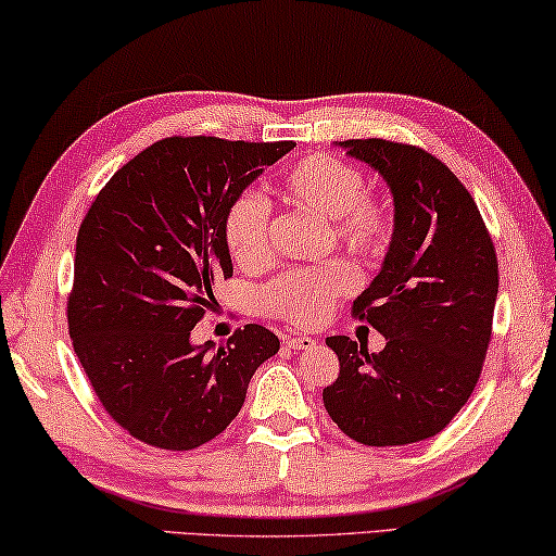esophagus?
Returning a JSON list of instances; mask_svg holds the SVG:
<instances>
[{"instance_id": "34e87169", "label": "esophagus", "mask_w": 556, "mask_h": 556, "mask_svg": "<svg viewBox=\"0 0 556 556\" xmlns=\"http://www.w3.org/2000/svg\"><path fill=\"white\" fill-rule=\"evenodd\" d=\"M286 346H290V349H313V346H317V342L313 337H288L286 339Z\"/></svg>"}]
</instances>
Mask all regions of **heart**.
Here are the masks:
<instances>
[{
    "mask_svg": "<svg viewBox=\"0 0 556 556\" xmlns=\"http://www.w3.org/2000/svg\"><path fill=\"white\" fill-rule=\"evenodd\" d=\"M278 190L288 202L319 217L332 219L337 241L358 256L383 251L391 219L383 204L366 194L364 173L344 159L309 153L278 178ZM268 202L258 194H241L224 217V243L241 268H258L270 258ZM354 276L342 263L323 268H300L278 276L263 290L268 313L295 327L315 325L329 315L334 298L352 290Z\"/></svg>",
    "mask_w": 556,
    "mask_h": 556,
    "instance_id": "heart-1",
    "label": "heart"
}]
</instances>
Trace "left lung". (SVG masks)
<instances>
[{"label":"left lung","mask_w":556,"mask_h":556,"mask_svg":"<svg viewBox=\"0 0 556 556\" xmlns=\"http://www.w3.org/2000/svg\"><path fill=\"white\" fill-rule=\"evenodd\" d=\"M337 146L381 175L393 194V237L354 315L386 337L368 354L329 337L339 378L323 391L339 430L368 446L442 432L479 383L498 298V258L459 178L417 146L349 139Z\"/></svg>","instance_id":"obj_1"}]
</instances>
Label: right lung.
Wrapping results in <instances>:
<instances>
[{
    "instance_id": "1",
    "label": "right lung",
    "mask_w": 556,
    "mask_h": 556,
    "mask_svg": "<svg viewBox=\"0 0 556 556\" xmlns=\"http://www.w3.org/2000/svg\"><path fill=\"white\" fill-rule=\"evenodd\" d=\"M293 146L170 136L116 170L85 214L67 327L92 391L136 440L173 452L214 440L278 354L261 325L219 349L192 344L190 332L214 280L233 273L229 204Z\"/></svg>"
}]
</instances>
